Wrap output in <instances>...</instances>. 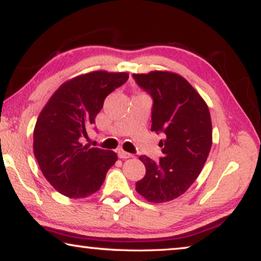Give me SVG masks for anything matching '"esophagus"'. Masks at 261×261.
<instances>
[{
    "label": "esophagus",
    "instance_id": "34e87169",
    "mask_svg": "<svg viewBox=\"0 0 261 261\" xmlns=\"http://www.w3.org/2000/svg\"><path fill=\"white\" fill-rule=\"evenodd\" d=\"M118 157L122 158V159H127V158H131L132 154L129 153V152H126V151H124L122 149H119L118 150Z\"/></svg>",
    "mask_w": 261,
    "mask_h": 261
}]
</instances>
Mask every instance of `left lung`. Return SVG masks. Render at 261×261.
I'll return each mask as SVG.
<instances>
[{"instance_id": "8db88e82", "label": "left lung", "mask_w": 261, "mask_h": 261, "mask_svg": "<svg viewBox=\"0 0 261 261\" xmlns=\"http://www.w3.org/2000/svg\"><path fill=\"white\" fill-rule=\"evenodd\" d=\"M136 83L152 97L151 131L164 135L163 155L139 159L146 173L136 191L151 203L173 200L188 191L201 172L212 146L207 104L184 77L169 71L134 73Z\"/></svg>"}]
</instances>
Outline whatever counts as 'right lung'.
Segmentation results:
<instances>
[{"instance_id": "obj_1", "label": "right lung", "mask_w": 261, "mask_h": 261, "mask_svg": "<svg viewBox=\"0 0 261 261\" xmlns=\"http://www.w3.org/2000/svg\"><path fill=\"white\" fill-rule=\"evenodd\" d=\"M127 72L92 71L65 82L50 97L34 130V154L53 188L69 198L97 192L117 161L114 151L82 144L109 93Z\"/></svg>"}]
</instances>
